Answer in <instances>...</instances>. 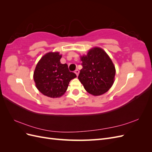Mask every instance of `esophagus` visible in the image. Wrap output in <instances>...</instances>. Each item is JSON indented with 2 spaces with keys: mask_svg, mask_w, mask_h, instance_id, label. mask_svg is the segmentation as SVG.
Returning <instances> with one entry per match:
<instances>
[{
  "mask_svg": "<svg viewBox=\"0 0 152 152\" xmlns=\"http://www.w3.org/2000/svg\"><path fill=\"white\" fill-rule=\"evenodd\" d=\"M75 74L77 75V76H78V75H79V70H77H77H75Z\"/></svg>",
  "mask_w": 152,
  "mask_h": 152,
  "instance_id": "34e87169",
  "label": "esophagus"
}]
</instances>
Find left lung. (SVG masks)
Masks as SVG:
<instances>
[{"mask_svg": "<svg viewBox=\"0 0 152 152\" xmlns=\"http://www.w3.org/2000/svg\"><path fill=\"white\" fill-rule=\"evenodd\" d=\"M81 61L82 68L78 79L86 91L94 96L107 93L115 75V68L108 55L102 48H94L81 56Z\"/></svg>", "mask_w": 152, "mask_h": 152, "instance_id": "obj_1", "label": "left lung"}]
</instances>
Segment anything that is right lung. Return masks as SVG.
<instances>
[{"label":"right lung","instance_id":"add662e5","mask_svg":"<svg viewBox=\"0 0 152 152\" xmlns=\"http://www.w3.org/2000/svg\"><path fill=\"white\" fill-rule=\"evenodd\" d=\"M58 52L48 53L40 59L34 73L37 88L50 98H59L65 93L69 82L77 77L67 64H61Z\"/></svg>","mask_w":152,"mask_h":152}]
</instances>
